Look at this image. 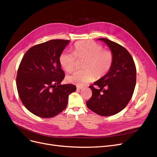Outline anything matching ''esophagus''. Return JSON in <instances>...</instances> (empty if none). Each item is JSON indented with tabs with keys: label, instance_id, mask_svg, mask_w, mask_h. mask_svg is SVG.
<instances>
[{
	"label": "esophagus",
	"instance_id": "34e87169",
	"mask_svg": "<svg viewBox=\"0 0 157 157\" xmlns=\"http://www.w3.org/2000/svg\"><path fill=\"white\" fill-rule=\"evenodd\" d=\"M83 88V86H77V90H81Z\"/></svg>",
	"mask_w": 157,
	"mask_h": 157
}]
</instances>
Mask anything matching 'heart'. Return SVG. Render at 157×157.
Segmentation results:
<instances>
[{"label":"heart","instance_id":"1","mask_svg":"<svg viewBox=\"0 0 157 157\" xmlns=\"http://www.w3.org/2000/svg\"><path fill=\"white\" fill-rule=\"evenodd\" d=\"M82 61V69L67 77L69 82L83 86L94 79H100L112 67L114 56L110 50L103 49L101 44L93 40L78 41L74 44L73 54L63 52L59 56L61 67L72 73L77 67V61Z\"/></svg>","mask_w":157,"mask_h":157}]
</instances>
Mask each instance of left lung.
Wrapping results in <instances>:
<instances>
[{
    "mask_svg": "<svg viewBox=\"0 0 157 157\" xmlns=\"http://www.w3.org/2000/svg\"><path fill=\"white\" fill-rule=\"evenodd\" d=\"M98 39L110 48L114 61L105 77L89 86L92 95L86 105L98 115L107 117L121 111L130 101L136 83V67L131 54L124 47L105 38Z\"/></svg>",
    "mask_w": 157,
    "mask_h": 157,
    "instance_id": "obj_1",
    "label": "left lung"
}]
</instances>
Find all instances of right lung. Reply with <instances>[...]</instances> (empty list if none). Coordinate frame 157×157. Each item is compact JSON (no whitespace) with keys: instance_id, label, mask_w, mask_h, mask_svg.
Segmentation results:
<instances>
[{"instance_id":"add662e5","label":"right lung","mask_w":157,"mask_h":157,"mask_svg":"<svg viewBox=\"0 0 157 157\" xmlns=\"http://www.w3.org/2000/svg\"><path fill=\"white\" fill-rule=\"evenodd\" d=\"M69 40L54 39L32 46L19 65L16 86L27 110L42 118H50L67 107L73 84L61 85L65 77L59 58Z\"/></svg>"}]
</instances>
